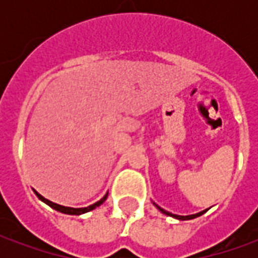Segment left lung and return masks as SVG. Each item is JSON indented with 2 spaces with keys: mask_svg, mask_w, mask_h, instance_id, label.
I'll return each instance as SVG.
<instances>
[{
  "mask_svg": "<svg viewBox=\"0 0 258 258\" xmlns=\"http://www.w3.org/2000/svg\"><path fill=\"white\" fill-rule=\"evenodd\" d=\"M153 205L156 206L157 209H159V210L162 211L163 214H166V216L173 217V218H177V220H181V221H185V220H194V218H196V217L202 216V214H203V213H205V211H206V210H203V211H200V213H196V214H190V216H177V214H171V213H168V211L163 210L162 207H159V206H157L156 203H153Z\"/></svg>",
  "mask_w": 258,
  "mask_h": 258,
  "instance_id": "obj_1",
  "label": "left lung"
}]
</instances>
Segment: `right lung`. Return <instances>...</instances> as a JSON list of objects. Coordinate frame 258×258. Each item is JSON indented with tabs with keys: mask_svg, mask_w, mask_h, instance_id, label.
Masks as SVG:
<instances>
[{
	"mask_svg": "<svg viewBox=\"0 0 258 258\" xmlns=\"http://www.w3.org/2000/svg\"><path fill=\"white\" fill-rule=\"evenodd\" d=\"M34 194L37 195V198L41 200V202H44V203H47L49 207H52L53 210L59 211V213H63V214H70V216H80V214H84V213H88V211L94 210V209H96V207H99V206L105 202V200L107 199V192L103 198H102L101 200H98L96 203H94V205L91 206H87V207H79V209H74V207H66V206H60V205H56V203H53V202H51V200L45 199L44 196H41V195L38 194L37 190H34Z\"/></svg>",
	"mask_w": 258,
	"mask_h": 258,
	"instance_id": "obj_1",
	"label": "right lung"
}]
</instances>
